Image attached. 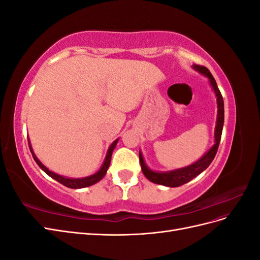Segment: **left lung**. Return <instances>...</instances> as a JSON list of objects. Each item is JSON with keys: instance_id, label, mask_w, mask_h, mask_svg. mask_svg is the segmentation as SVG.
<instances>
[{"instance_id": "left-lung-1", "label": "left lung", "mask_w": 260, "mask_h": 260, "mask_svg": "<svg viewBox=\"0 0 260 260\" xmlns=\"http://www.w3.org/2000/svg\"><path fill=\"white\" fill-rule=\"evenodd\" d=\"M192 68L196 70L198 73H200L201 75L207 77L209 84L217 99L218 109H217V120H216V127H215V135H214L215 144L212 145L199 160L188 165L186 167L175 169V170H169V171H154L152 169H149L144 161L142 153L140 151L139 152L140 164H141V168H142L143 174L149 181H151V182L156 184H160V185L169 186V187H177L187 183L188 181H191L195 177H198L204 170L207 169V167L211 164V161L214 160L219 143H220V139H221V133H222L223 122H224V105H223V99H222L221 93H220L218 89V85L216 83V80L214 79V77H212V75L206 67L193 64Z\"/></svg>"}]
</instances>
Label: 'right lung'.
Returning a JSON list of instances; mask_svg holds the SVG:
<instances>
[{
    "label": "right lung",
    "mask_w": 260,
    "mask_h": 260,
    "mask_svg": "<svg viewBox=\"0 0 260 260\" xmlns=\"http://www.w3.org/2000/svg\"><path fill=\"white\" fill-rule=\"evenodd\" d=\"M118 141H119V139H116L114 142L111 144V146L108 147V151L106 153V156H105V159L103 161V164H102L101 168L95 172V174H93L91 176H88V177H84V178H68V177H64V176H60L58 174H55V172L51 171L49 168H46L44 165L39 160L38 157L36 156L34 149H32V146H31V143H30V140L28 139V142H29V148H30V152L31 154H32V157L34 159L36 160V162L38 164V166L40 167L46 175L50 176L51 178L55 179L56 181H58L59 183H61L62 185H65L69 188H82V187H86V186H90V185H93L98 183L99 181H101L102 179L104 178V176L106 175L107 172V169L109 167V165H111V159H112V154L114 152V149L118 143Z\"/></svg>",
    "instance_id": "obj_1"
}]
</instances>
